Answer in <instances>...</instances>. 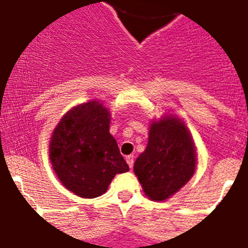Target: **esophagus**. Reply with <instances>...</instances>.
<instances>
[{
	"label": "esophagus",
	"instance_id": "obj_1",
	"mask_svg": "<svg viewBox=\"0 0 248 248\" xmlns=\"http://www.w3.org/2000/svg\"><path fill=\"white\" fill-rule=\"evenodd\" d=\"M126 162L130 166V169H132V166H134V155H127V157H126Z\"/></svg>",
	"mask_w": 248,
	"mask_h": 248
}]
</instances>
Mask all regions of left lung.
Wrapping results in <instances>:
<instances>
[{
  "label": "left lung",
  "instance_id": "obj_1",
  "mask_svg": "<svg viewBox=\"0 0 248 248\" xmlns=\"http://www.w3.org/2000/svg\"><path fill=\"white\" fill-rule=\"evenodd\" d=\"M196 147L184 122L173 116L153 121L145 151L136 158L134 172L152 201H165L194 175Z\"/></svg>",
  "mask_w": 248,
  "mask_h": 248
}]
</instances>
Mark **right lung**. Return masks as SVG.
I'll use <instances>...</instances> for the list:
<instances>
[{
	"instance_id": "add662e5",
	"label": "right lung",
	"mask_w": 248,
	"mask_h": 248,
	"mask_svg": "<svg viewBox=\"0 0 248 248\" xmlns=\"http://www.w3.org/2000/svg\"><path fill=\"white\" fill-rule=\"evenodd\" d=\"M109 124L108 109L100 101L91 100L68 110L52 132V169L76 196H101L117 173L130 170L109 132Z\"/></svg>"
}]
</instances>
